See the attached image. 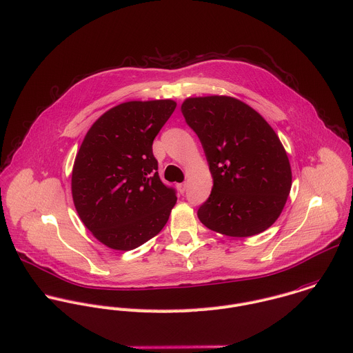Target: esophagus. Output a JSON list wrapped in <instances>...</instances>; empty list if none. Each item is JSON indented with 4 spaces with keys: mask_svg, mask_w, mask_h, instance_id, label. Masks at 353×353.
Wrapping results in <instances>:
<instances>
[{
    "mask_svg": "<svg viewBox=\"0 0 353 353\" xmlns=\"http://www.w3.org/2000/svg\"><path fill=\"white\" fill-rule=\"evenodd\" d=\"M178 189H179L181 193H183V192L188 189V183H179V185H178Z\"/></svg>",
    "mask_w": 353,
    "mask_h": 353,
    "instance_id": "34e87169",
    "label": "esophagus"
}]
</instances>
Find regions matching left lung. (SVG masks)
Instances as JSON below:
<instances>
[{"mask_svg": "<svg viewBox=\"0 0 353 353\" xmlns=\"http://www.w3.org/2000/svg\"><path fill=\"white\" fill-rule=\"evenodd\" d=\"M181 110L200 138L214 181L197 211L201 223L230 237H250L270 228L292 182L288 156L274 130L233 97L188 98Z\"/></svg>", "mask_w": 353, "mask_h": 353, "instance_id": "obj_1", "label": "left lung"}]
</instances>
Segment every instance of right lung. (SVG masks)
<instances>
[{
  "instance_id": "obj_1",
  "label": "right lung",
  "mask_w": 353,
  "mask_h": 353,
  "mask_svg": "<svg viewBox=\"0 0 353 353\" xmlns=\"http://www.w3.org/2000/svg\"><path fill=\"white\" fill-rule=\"evenodd\" d=\"M176 108L172 99L130 101L88 130L72 171V196L85 228L112 250H134L165 226L175 190L159 176L152 145Z\"/></svg>"
}]
</instances>
